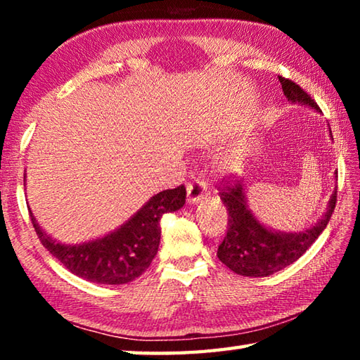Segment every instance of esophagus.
Segmentation results:
<instances>
[{
	"label": "esophagus",
	"mask_w": 360,
	"mask_h": 360,
	"mask_svg": "<svg viewBox=\"0 0 360 360\" xmlns=\"http://www.w3.org/2000/svg\"><path fill=\"white\" fill-rule=\"evenodd\" d=\"M206 182L203 179H193L191 184L187 186V202L188 203H198L206 195Z\"/></svg>",
	"instance_id": "esophagus-1"
}]
</instances>
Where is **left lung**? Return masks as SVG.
I'll return each mask as SVG.
<instances>
[{
  "mask_svg": "<svg viewBox=\"0 0 360 360\" xmlns=\"http://www.w3.org/2000/svg\"><path fill=\"white\" fill-rule=\"evenodd\" d=\"M283 92L288 100L308 105L319 111V106L300 85L279 76ZM332 135V131H330ZM219 195L229 211L227 235L217 249V257L231 271L241 276H268L283 270L307 252V249L324 231L337 203V191L332 193L326 214L311 229L298 233H281L262 225L246 205V188L238 179L230 176L222 179Z\"/></svg>",
  "mask_w": 360,
  "mask_h": 360,
  "instance_id": "8db88e82",
  "label": "left lung"
}]
</instances>
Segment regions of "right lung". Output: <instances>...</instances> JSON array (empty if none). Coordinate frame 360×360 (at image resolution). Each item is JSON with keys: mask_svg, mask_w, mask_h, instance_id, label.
Segmentation results:
<instances>
[{"mask_svg": "<svg viewBox=\"0 0 360 360\" xmlns=\"http://www.w3.org/2000/svg\"><path fill=\"white\" fill-rule=\"evenodd\" d=\"M186 187L167 188L154 195L129 222L103 238L82 245H62L51 238L32 216L36 235L49 252L79 278L98 284L130 283L148 270L160 245V219L181 210Z\"/></svg>", "mask_w": 360, "mask_h": 360, "instance_id": "1", "label": "right lung"}]
</instances>
